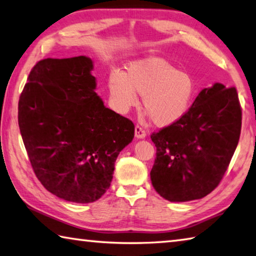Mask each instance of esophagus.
Listing matches in <instances>:
<instances>
[{"label": "esophagus", "instance_id": "obj_1", "mask_svg": "<svg viewBox=\"0 0 256 256\" xmlns=\"http://www.w3.org/2000/svg\"><path fill=\"white\" fill-rule=\"evenodd\" d=\"M135 135L137 138H145L146 137V132L142 129L140 126H136L135 127Z\"/></svg>", "mask_w": 256, "mask_h": 256}]
</instances>
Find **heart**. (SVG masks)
Masks as SVG:
<instances>
[{"label": "heart", "instance_id": "1", "mask_svg": "<svg viewBox=\"0 0 256 256\" xmlns=\"http://www.w3.org/2000/svg\"><path fill=\"white\" fill-rule=\"evenodd\" d=\"M109 90L120 111H128L142 96V106L156 126L176 124L189 111L196 85L186 72L160 58H147L132 62L126 74L114 70L109 76Z\"/></svg>", "mask_w": 256, "mask_h": 256}]
</instances>
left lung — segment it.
I'll return each mask as SVG.
<instances>
[{"label":"left lung","mask_w":256,"mask_h":256,"mask_svg":"<svg viewBox=\"0 0 256 256\" xmlns=\"http://www.w3.org/2000/svg\"><path fill=\"white\" fill-rule=\"evenodd\" d=\"M240 128L236 88L216 83L204 88L180 120L150 135L156 146L150 171L155 191L174 202L209 194L227 171Z\"/></svg>","instance_id":"obj_1"}]
</instances>
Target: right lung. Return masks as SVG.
Masks as SVG:
<instances>
[{
  "label": "right lung",
  "mask_w": 256,
  "mask_h": 256,
  "mask_svg": "<svg viewBox=\"0 0 256 256\" xmlns=\"http://www.w3.org/2000/svg\"><path fill=\"white\" fill-rule=\"evenodd\" d=\"M92 60L46 58L28 76L18 121L38 180L52 194L88 204L109 189L114 162L135 126L104 106L94 92Z\"/></svg>",
  "instance_id": "obj_1"
}]
</instances>
